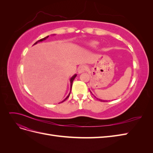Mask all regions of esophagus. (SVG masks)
I'll return each mask as SVG.
<instances>
[{"instance_id": "esophagus-1", "label": "esophagus", "mask_w": 153, "mask_h": 153, "mask_svg": "<svg viewBox=\"0 0 153 153\" xmlns=\"http://www.w3.org/2000/svg\"><path fill=\"white\" fill-rule=\"evenodd\" d=\"M86 69H87V68L85 65H81L78 68V73H84L86 70Z\"/></svg>"}]
</instances>
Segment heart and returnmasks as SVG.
<instances>
[{
    "instance_id": "b5f03b06",
    "label": "heart",
    "mask_w": 153,
    "mask_h": 153,
    "mask_svg": "<svg viewBox=\"0 0 153 153\" xmlns=\"http://www.w3.org/2000/svg\"><path fill=\"white\" fill-rule=\"evenodd\" d=\"M87 45L89 46L90 48H95L97 47V46L98 45V43L96 41H90V42L87 44Z\"/></svg>"
}]
</instances>
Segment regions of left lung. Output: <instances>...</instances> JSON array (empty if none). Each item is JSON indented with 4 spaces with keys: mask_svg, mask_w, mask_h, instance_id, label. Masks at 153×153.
Masks as SVG:
<instances>
[{
    "mask_svg": "<svg viewBox=\"0 0 153 153\" xmlns=\"http://www.w3.org/2000/svg\"><path fill=\"white\" fill-rule=\"evenodd\" d=\"M91 92V91H90ZM91 93H92V92H91ZM97 99H98V100H99L100 101H106V100H100V99H98V98H97Z\"/></svg>",
    "mask_w": 153,
    "mask_h": 153,
    "instance_id": "1",
    "label": "left lung"
}]
</instances>
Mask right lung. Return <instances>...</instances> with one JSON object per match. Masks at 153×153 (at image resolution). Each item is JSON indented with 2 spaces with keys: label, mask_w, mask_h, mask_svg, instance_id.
Wrapping results in <instances>:
<instances>
[{
  "label": "right lung",
  "mask_w": 153,
  "mask_h": 153,
  "mask_svg": "<svg viewBox=\"0 0 153 153\" xmlns=\"http://www.w3.org/2000/svg\"><path fill=\"white\" fill-rule=\"evenodd\" d=\"M54 35V34H53ZM48 36H47V37H45V38H43V39H39V40H38V41H36V42L33 45H36V44H37V43H39V42H41V41H45V39H47L48 38ZM76 74H75V75H74L71 78H70V90H71V88H72V84H73V80H74V79H75V77L76 76ZM70 93H71V91H70V92H69V94L68 95V96L66 97V98H65V99H64L62 101V102H64V101H65L68 98V97L69 96V95H70ZM62 102H61V103H62Z\"/></svg>",
  "instance_id": "1"
}]
</instances>
